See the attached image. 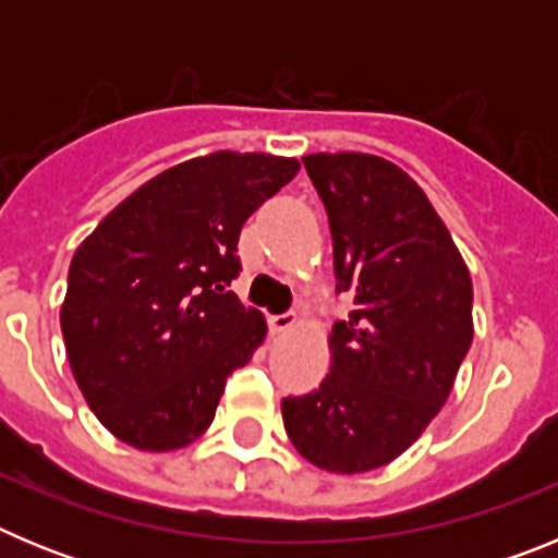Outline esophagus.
Wrapping results in <instances>:
<instances>
[{"mask_svg":"<svg viewBox=\"0 0 558 558\" xmlns=\"http://www.w3.org/2000/svg\"><path fill=\"white\" fill-rule=\"evenodd\" d=\"M295 313H279V315H270L268 324H270V332H288V329L295 327Z\"/></svg>","mask_w":558,"mask_h":558,"instance_id":"esophagus-1","label":"esophagus"}]
</instances>
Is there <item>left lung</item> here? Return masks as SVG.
I'll use <instances>...</instances> for the list:
<instances>
[{"instance_id": "obj_1", "label": "left lung", "mask_w": 558, "mask_h": 558, "mask_svg": "<svg viewBox=\"0 0 558 558\" xmlns=\"http://www.w3.org/2000/svg\"><path fill=\"white\" fill-rule=\"evenodd\" d=\"M304 167L332 231L349 322L329 335L332 366L282 399L290 441L338 475L377 470L441 411L472 343V279L422 186L372 153H313Z\"/></svg>"}]
</instances>
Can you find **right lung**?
Instances as JSON below:
<instances>
[{
	"mask_svg": "<svg viewBox=\"0 0 558 558\" xmlns=\"http://www.w3.org/2000/svg\"><path fill=\"white\" fill-rule=\"evenodd\" d=\"M299 172L268 153L218 150L128 195L69 265L61 332L102 427L147 452L192 445L226 377L265 340L259 310L229 290L245 220Z\"/></svg>",
	"mask_w": 558,
	"mask_h": 558,
	"instance_id": "right-lung-1",
	"label": "right lung"
}]
</instances>
